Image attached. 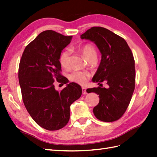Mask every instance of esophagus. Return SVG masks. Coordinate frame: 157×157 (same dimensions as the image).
<instances>
[{
	"label": "esophagus",
	"instance_id": "34e87169",
	"mask_svg": "<svg viewBox=\"0 0 157 157\" xmlns=\"http://www.w3.org/2000/svg\"><path fill=\"white\" fill-rule=\"evenodd\" d=\"M82 94H87V92H86V88L84 87H82Z\"/></svg>",
	"mask_w": 157,
	"mask_h": 157
}]
</instances>
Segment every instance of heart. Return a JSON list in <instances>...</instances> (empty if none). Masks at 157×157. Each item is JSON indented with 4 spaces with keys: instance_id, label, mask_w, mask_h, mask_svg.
I'll return each mask as SVG.
<instances>
[{
    "instance_id": "1",
    "label": "heart",
    "mask_w": 157,
    "mask_h": 157,
    "mask_svg": "<svg viewBox=\"0 0 157 157\" xmlns=\"http://www.w3.org/2000/svg\"><path fill=\"white\" fill-rule=\"evenodd\" d=\"M80 51L88 61H90L91 59H96V57H97L96 50L91 44H87L84 45L81 48ZM70 55H71V52H70V50L69 48L64 49L60 54L59 62L63 67L68 68L69 67ZM90 78V73L78 71V70H75V71H72L69 75V79L70 81L81 85L85 84Z\"/></svg>"
}]
</instances>
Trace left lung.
I'll list each match as a JSON object with an SVG mask.
<instances>
[{"label": "left lung", "mask_w": 157, "mask_h": 157, "mask_svg": "<svg viewBox=\"0 0 157 157\" xmlns=\"http://www.w3.org/2000/svg\"><path fill=\"white\" fill-rule=\"evenodd\" d=\"M81 38L94 42L102 54L101 64L92 78L100 86L88 89V92L99 95L94 114L102 121H117L126 111L135 89L133 53L124 39L102 27L91 28L81 35ZM103 81L107 82V89L101 87Z\"/></svg>", "instance_id": "1"}]
</instances>
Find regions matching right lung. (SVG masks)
Returning <instances> with one entry per match:
<instances>
[{"mask_svg": "<svg viewBox=\"0 0 157 157\" xmlns=\"http://www.w3.org/2000/svg\"><path fill=\"white\" fill-rule=\"evenodd\" d=\"M52 30L41 32L26 46L19 65V82L23 104L35 122L49 131L65 127L70 117V106L80 97L81 86L69 83L61 91L55 82L66 84L61 74L59 56L71 42Z\"/></svg>", "mask_w": 157, "mask_h": 157, "instance_id": "add662e5", "label": "right lung"}]
</instances>
